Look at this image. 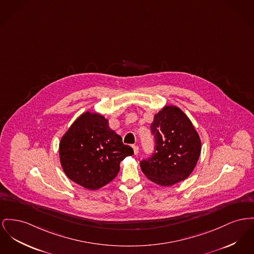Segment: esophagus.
<instances>
[{"instance_id": "obj_1", "label": "esophagus", "mask_w": 254, "mask_h": 254, "mask_svg": "<svg viewBox=\"0 0 254 254\" xmlns=\"http://www.w3.org/2000/svg\"><path fill=\"white\" fill-rule=\"evenodd\" d=\"M132 149H133V151H134V154H138V152H139L138 146H132Z\"/></svg>"}]
</instances>
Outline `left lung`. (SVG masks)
Returning <instances> with one entry per match:
<instances>
[{
	"label": "left lung",
	"mask_w": 254,
	"mask_h": 254,
	"mask_svg": "<svg viewBox=\"0 0 254 254\" xmlns=\"http://www.w3.org/2000/svg\"><path fill=\"white\" fill-rule=\"evenodd\" d=\"M155 147L140 162L144 175L160 186H172L187 179L197 163L200 138L187 115L175 105H166L150 125Z\"/></svg>",
	"instance_id": "8db88e82"
}]
</instances>
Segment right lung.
Returning <instances> with one entry per match:
<instances>
[{
  "label": "right lung",
  "instance_id": "add662e5",
  "mask_svg": "<svg viewBox=\"0 0 254 254\" xmlns=\"http://www.w3.org/2000/svg\"><path fill=\"white\" fill-rule=\"evenodd\" d=\"M132 154V148L124 145L122 137L109 127L108 120L90 111L75 120L60 140L64 173L88 190H98L112 181L121 161Z\"/></svg>",
  "mask_w": 254,
  "mask_h": 254
}]
</instances>
